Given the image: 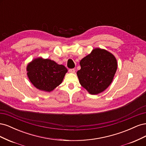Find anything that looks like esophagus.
<instances>
[{"label":"esophagus","instance_id":"34e87169","mask_svg":"<svg viewBox=\"0 0 146 146\" xmlns=\"http://www.w3.org/2000/svg\"><path fill=\"white\" fill-rule=\"evenodd\" d=\"M69 72L70 73H74L75 69H69Z\"/></svg>","mask_w":146,"mask_h":146}]
</instances>
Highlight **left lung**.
<instances>
[{
  "instance_id": "obj_1",
  "label": "left lung",
  "mask_w": 146,
  "mask_h": 146,
  "mask_svg": "<svg viewBox=\"0 0 146 146\" xmlns=\"http://www.w3.org/2000/svg\"><path fill=\"white\" fill-rule=\"evenodd\" d=\"M77 72L80 85L92 95L105 91L113 82L117 68V60L111 53L95 48L80 61Z\"/></svg>"
}]
</instances>
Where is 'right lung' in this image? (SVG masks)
<instances>
[{
    "label": "right lung",
    "mask_w": 146,
    "mask_h": 146,
    "mask_svg": "<svg viewBox=\"0 0 146 146\" xmlns=\"http://www.w3.org/2000/svg\"><path fill=\"white\" fill-rule=\"evenodd\" d=\"M27 71L29 79L35 87L49 92L62 83L68 69L54 61L38 57L27 64Z\"/></svg>",
    "instance_id": "obj_1"
}]
</instances>
